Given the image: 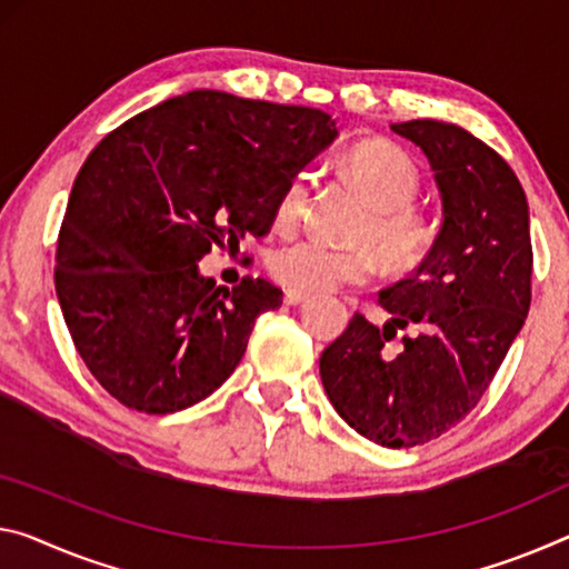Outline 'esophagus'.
I'll use <instances>...</instances> for the list:
<instances>
[{
	"label": "esophagus",
	"mask_w": 569,
	"mask_h": 569,
	"mask_svg": "<svg viewBox=\"0 0 569 569\" xmlns=\"http://www.w3.org/2000/svg\"><path fill=\"white\" fill-rule=\"evenodd\" d=\"M308 300V292H300V290H284V302L287 305H300Z\"/></svg>",
	"instance_id": "1"
}]
</instances>
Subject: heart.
I'll return each mask as SVG.
<instances>
[{"instance_id": "obj_1", "label": "heart", "mask_w": 569, "mask_h": 569, "mask_svg": "<svg viewBox=\"0 0 569 569\" xmlns=\"http://www.w3.org/2000/svg\"><path fill=\"white\" fill-rule=\"evenodd\" d=\"M346 170L373 203L366 239L391 267H412L430 251L432 231L425 216L415 211L419 170L405 150L391 142H361L346 154ZM312 172L297 170L277 200V223L295 229L310 203ZM269 272L279 284L300 292H333L346 284H366L376 261L366 249H343L302 236L277 247L269 257Z\"/></svg>"}]
</instances>
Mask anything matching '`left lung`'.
Wrapping results in <instances>:
<instances>
[{"label":"left lung","instance_id":"8db88e82","mask_svg":"<svg viewBox=\"0 0 569 569\" xmlns=\"http://www.w3.org/2000/svg\"><path fill=\"white\" fill-rule=\"evenodd\" d=\"M435 170L442 229L412 277L387 287L379 328L353 315L320 356L336 412L366 440L415 448L473 412L531 305L529 206L513 170L462 127L435 119L391 124ZM410 336L395 345L399 329Z\"/></svg>","mask_w":569,"mask_h":569}]
</instances>
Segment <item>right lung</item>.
I'll list each match as a JSON object with an SVG mask.
<instances>
[{"label":"right lung","instance_id":"add662e5","mask_svg":"<svg viewBox=\"0 0 569 569\" xmlns=\"http://www.w3.org/2000/svg\"><path fill=\"white\" fill-rule=\"evenodd\" d=\"M338 134L320 109L190 91L93 147L58 233L56 292L86 369L129 409L211 397L282 290L198 274L213 247L269 233L287 180Z\"/></svg>","mask_w":569,"mask_h":569}]
</instances>
